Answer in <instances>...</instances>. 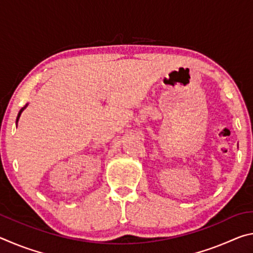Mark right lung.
<instances>
[{
  "mask_svg": "<svg viewBox=\"0 0 253 253\" xmlns=\"http://www.w3.org/2000/svg\"><path fill=\"white\" fill-rule=\"evenodd\" d=\"M27 106H28V104L27 105H25L24 107H23V108L22 109H21L20 111H19V114H18V117H16V124H18V122H19V119H20V116H21V114H22V111L25 109V108H27Z\"/></svg>",
  "mask_w": 253,
  "mask_h": 253,
  "instance_id": "right-lung-1",
  "label": "right lung"
}]
</instances>
